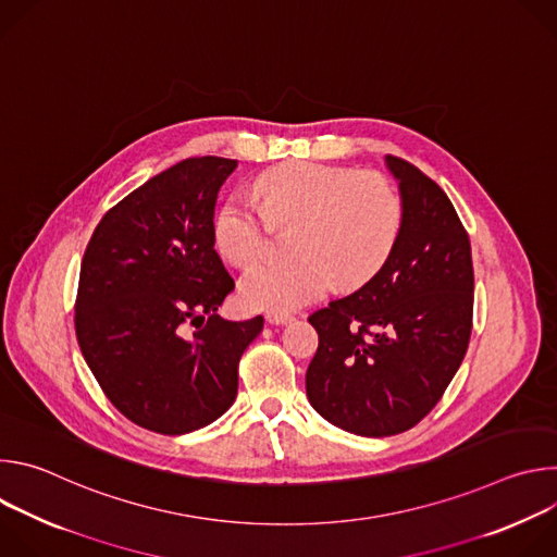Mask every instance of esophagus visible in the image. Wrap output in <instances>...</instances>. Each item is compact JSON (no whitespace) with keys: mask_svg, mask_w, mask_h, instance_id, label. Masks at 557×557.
Instances as JSON below:
<instances>
[{"mask_svg":"<svg viewBox=\"0 0 557 557\" xmlns=\"http://www.w3.org/2000/svg\"><path fill=\"white\" fill-rule=\"evenodd\" d=\"M267 322H269V324H288V322H293V314H288V312H277V310H269V312H267Z\"/></svg>","mask_w":557,"mask_h":557,"instance_id":"34e87169","label":"esophagus"}]
</instances>
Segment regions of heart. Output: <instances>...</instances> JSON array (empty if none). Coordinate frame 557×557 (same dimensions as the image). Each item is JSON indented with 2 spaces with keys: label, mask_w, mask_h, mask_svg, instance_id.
Instances as JSON below:
<instances>
[{
  "label": "heart",
  "mask_w": 557,
  "mask_h": 557,
  "mask_svg": "<svg viewBox=\"0 0 557 557\" xmlns=\"http://www.w3.org/2000/svg\"><path fill=\"white\" fill-rule=\"evenodd\" d=\"M253 200L231 196L213 218L220 253L249 267L273 228L295 226V260H267L243 277V297L262 310H295L337 284L355 290L387 264L404 228V200L379 172L293 161L253 183Z\"/></svg>",
  "instance_id": "heart-1"
}]
</instances>
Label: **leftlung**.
I'll list each match as a JSON object with an SVG mask.
<instances>
[{
	"label": "left lung",
	"mask_w": 557,
	"mask_h": 557,
	"mask_svg": "<svg viewBox=\"0 0 557 557\" xmlns=\"http://www.w3.org/2000/svg\"><path fill=\"white\" fill-rule=\"evenodd\" d=\"M404 228L387 264L352 295L314 310L320 346L306 370L310 406L359 436H392L425 419L471 337L469 235L445 191L399 156Z\"/></svg>",
	"instance_id": "8db88e82"
}]
</instances>
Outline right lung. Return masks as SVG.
<instances>
[{
	"instance_id": "add662e5",
	"label": "right lung",
	"mask_w": 557,
	"mask_h": 557,
	"mask_svg": "<svg viewBox=\"0 0 557 557\" xmlns=\"http://www.w3.org/2000/svg\"><path fill=\"white\" fill-rule=\"evenodd\" d=\"M235 168L220 156L185 158L114 205L84 253L78 348L110 404L156 434L222 417L235 401L237 363L264 326L262 314H215L235 282L213 249V209ZM187 323L199 324L191 338Z\"/></svg>"
}]
</instances>
